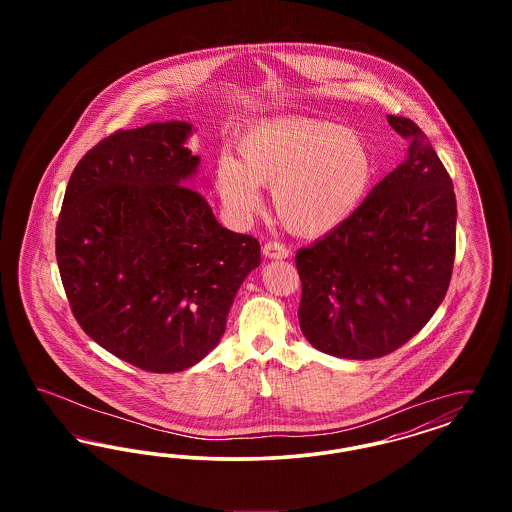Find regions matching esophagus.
<instances>
[{"mask_svg": "<svg viewBox=\"0 0 512 512\" xmlns=\"http://www.w3.org/2000/svg\"><path fill=\"white\" fill-rule=\"evenodd\" d=\"M263 255L268 259H286V257H290V249L278 242H268L263 247Z\"/></svg>", "mask_w": 512, "mask_h": 512, "instance_id": "1", "label": "esophagus"}]
</instances>
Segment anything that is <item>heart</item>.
I'll return each instance as SVG.
<instances>
[{
    "instance_id": "obj_1",
    "label": "heart",
    "mask_w": 512,
    "mask_h": 512,
    "mask_svg": "<svg viewBox=\"0 0 512 512\" xmlns=\"http://www.w3.org/2000/svg\"><path fill=\"white\" fill-rule=\"evenodd\" d=\"M240 161L222 155L215 184L238 219L261 207L259 188H272L280 222L297 236L317 238L349 219L372 188L376 161L365 138L334 122L286 117L259 122L238 138Z\"/></svg>"
}]
</instances>
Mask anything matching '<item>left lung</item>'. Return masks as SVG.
Instances as JSON below:
<instances>
[{
	"instance_id": "obj_1",
	"label": "left lung",
	"mask_w": 512,
	"mask_h": 512,
	"mask_svg": "<svg viewBox=\"0 0 512 512\" xmlns=\"http://www.w3.org/2000/svg\"><path fill=\"white\" fill-rule=\"evenodd\" d=\"M405 161L336 230L295 255L299 326L340 359L399 349L436 313L451 282L457 234L453 182L426 134L388 115Z\"/></svg>"
}]
</instances>
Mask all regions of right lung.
Segmentation results:
<instances>
[{
	"mask_svg": "<svg viewBox=\"0 0 512 512\" xmlns=\"http://www.w3.org/2000/svg\"><path fill=\"white\" fill-rule=\"evenodd\" d=\"M190 122L119 130L76 165L55 228L63 288L82 330L147 372H180L219 343L261 245L215 219L190 186Z\"/></svg>",
	"mask_w": 512,
	"mask_h": 512,
	"instance_id": "obj_1",
	"label": "right lung"
}]
</instances>
